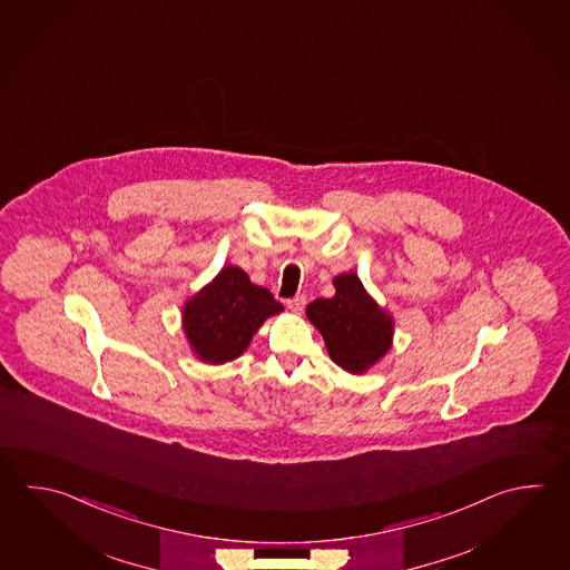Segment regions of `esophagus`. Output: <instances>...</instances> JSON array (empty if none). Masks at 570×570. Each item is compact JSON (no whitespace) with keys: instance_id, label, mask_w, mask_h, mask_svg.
<instances>
[{"instance_id":"obj_1","label":"esophagus","mask_w":570,"mask_h":570,"mask_svg":"<svg viewBox=\"0 0 570 570\" xmlns=\"http://www.w3.org/2000/svg\"><path fill=\"white\" fill-rule=\"evenodd\" d=\"M288 304V308L294 314H301L304 311V306H306V298L304 296H296V298H292V301L286 302Z\"/></svg>"}]
</instances>
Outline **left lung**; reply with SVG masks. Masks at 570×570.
Here are the masks:
<instances>
[{"instance_id": "obj_1", "label": "left lung", "mask_w": 570, "mask_h": 570, "mask_svg": "<svg viewBox=\"0 0 570 570\" xmlns=\"http://www.w3.org/2000/svg\"><path fill=\"white\" fill-rule=\"evenodd\" d=\"M333 284V298L311 302L306 316L323 334L333 363L346 373L363 375L393 346L395 321L365 291L355 272L338 274Z\"/></svg>"}]
</instances>
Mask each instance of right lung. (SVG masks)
<instances>
[{"label":"right lung","mask_w":570,"mask_h":570,"mask_svg":"<svg viewBox=\"0 0 570 570\" xmlns=\"http://www.w3.org/2000/svg\"><path fill=\"white\" fill-rule=\"evenodd\" d=\"M284 311L268 288L227 264L183 304L181 326L195 358L224 365L244 355L259 326Z\"/></svg>","instance_id":"add662e5"}]
</instances>
